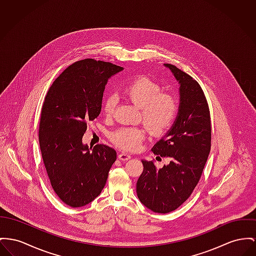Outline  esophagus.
I'll use <instances>...</instances> for the list:
<instances>
[{"mask_svg": "<svg viewBox=\"0 0 256 256\" xmlns=\"http://www.w3.org/2000/svg\"><path fill=\"white\" fill-rule=\"evenodd\" d=\"M118 158L122 161H127L129 159H131V155L128 154H125V152H121L118 154Z\"/></svg>", "mask_w": 256, "mask_h": 256, "instance_id": "1", "label": "esophagus"}]
</instances>
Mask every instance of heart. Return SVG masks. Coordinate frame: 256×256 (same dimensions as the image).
I'll return each instance as SVG.
<instances>
[{
    "instance_id": "1",
    "label": "heart",
    "mask_w": 256,
    "mask_h": 256,
    "mask_svg": "<svg viewBox=\"0 0 256 256\" xmlns=\"http://www.w3.org/2000/svg\"><path fill=\"white\" fill-rule=\"evenodd\" d=\"M124 96L140 108L142 120L152 134L165 131L176 118L178 104L167 93L161 92L157 84L146 78H140L131 82L124 90ZM118 104L116 96L112 95L102 102V112L106 116L114 114ZM146 133L140 127H122L112 133L110 138L120 148L136 150L144 140Z\"/></svg>"
}]
</instances>
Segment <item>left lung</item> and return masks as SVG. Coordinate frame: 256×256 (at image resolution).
Masks as SVG:
<instances>
[{"label": "left lung", "instance_id": "obj_1", "mask_svg": "<svg viewBox=\"0 0 256 256\" xmlns=\"http://www.w3.org/2000/svg\"><path fill=\"white\" fill-rule=\"evenodd\" d=\"M164 66L180 84V104L172 127L152 152L170 161L157 168L154 161L142 160L144 170L136 182L140 203L158 214L172 212L188 200L203 172L212 136L210 110L201 86L176 66Z\"/></svg>", "mask_w": 256, "mask_h": 256}]
</instances>
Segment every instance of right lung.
<instances>
[{
  "label": "right lung",
  "mask_w": 256,
  "mask_h": 256,
  "mask_svg": "<svg viewBox=\"0 0 256 256\" xmlns=\"http://www.w3.org/2000/svg\"><path fill=\"white\" fill-rule=\"evenodd\" d=\"M122 67L84 59L68 66L52 84L42 108L38 140L42 160L58 197L72 208L91 203L106 186L116 152L82 142L87 123L102 108L108 80Z\"/></svg>",
  "instance_id": "add662e5"
}]
</instances>
